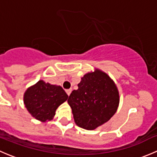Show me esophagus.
<instances>
[{"instance_id": "34e87169", "label": "esophagus", "mask_w": 157, "mask_h": 157, "mask_svg": "<svg viewBox=\"0 0 157 157\" xmlns=\"http://www.w3.org/2000/svg\"><path fill=\"white\" fill-rule=\"evenodd\" d=\"M71 91H72V90H71V89H67V90H66V93H67V94L68 95V96H70Z\"/></svg>"}]
</instances>
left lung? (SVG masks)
<instances>
[{
    "label": "left lung",
    "mask_w": 157,
    "mask_h": 157,
    "mask_svg": "<svg viewBox=\"0 0 157 157\" xmlns=\"http://www.w3.org/2000/svg\"><path fill=\"white\" fill-rule=\"evenodd\" d=\"M67 102L76 124L93 130L108 121L116 112L119 95L110 77L97 70L82 77L78 89L73 90Z\"/></svg>",
    "instance_id": "obj_1"
}]
</instances>
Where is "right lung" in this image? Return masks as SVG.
Instances as JSON below:
<instances>
[{"label": "right lung", "instance_id": "1", "mask_svg": "<svg viewBox=\"0 0 157 157\" xmlns=\"http://www.w3.org/2000/svg\"><path fill=\"white\" fill-rule=\"evenodd\" d=\"M67 93L60 86L43 80L28 89L24 94V103L29 113L37 120H52L58 107L67 99Z\"/></svg>", "mask_w": 157, "mask_h": 157}]
</instances>
